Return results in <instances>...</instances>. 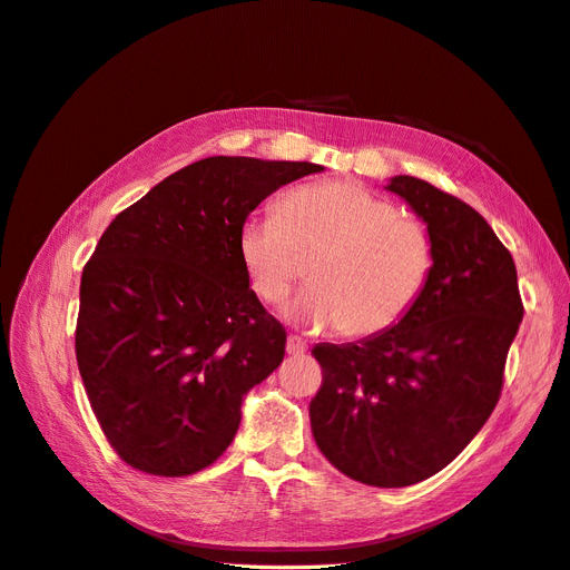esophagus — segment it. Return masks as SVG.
Instances as JSON below:
<instances>
[{
    "label": "esophagus",
    "mask_w": 570,
    "mask_h": 570,
    "mask_svg": "<svg viewBox=\"0 0 570 570\" xmlns=\"http://www.w3.org/2000/svg\"><path fill=\"white\" fill-rule=\"evenodd\" d=\"M305 342L298 337V334H288V340H286V352L291 354V356H301V354H305Z\"/></svg>",
    "instance_id": "34e87169"
}]
</instances>
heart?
Segmentation results:
<instances>
[{"label":"heart","mask_w":570,"mask_h":570,"mask_svg":"<svg viewBox=\"0 0 570 570\" xmlns=\"http://www.w3.org/2000/svg\"><path fill=\"white\" fill-rule=\"evenodd\" d=\"M238 253L265 303L282 301L301 276V257L315 255L311 286L286 305V315L311 327H342L348 337L395 327L433 269L429 230L352 180L298 187L276 214L245 218Z\"/></svg>","instance_id":"b5f03b06"}]
</instances>
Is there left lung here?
<instances>
[{"instance_id": "8db88e82", "label": "left lung", "mask_w": 570, "mask_h": 570, "mask_svg": "<svg viewBox=\"0 0 570 570\" xmlns=\"http://www.w3.org/2000/svg\"><path fill=\"white\" fill-rule=\"evenodd\" d=\"M387 189L429 226V284L395 327L313 348L323 385L311 426L342 474L400 489L441 472L487 424L524 308L513 255L484 216L412 175Z\"/></svg>"}]
</instances>
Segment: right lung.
<instances>
[{"instance_id":"1","label":"right lung","mask_w":570,"mask_h":570,"mask_svg":"<svg viewBox=\"0 0 570 570\" xmlns=\"http://www.w3.org/2000/svg\"><path fill=\"white\" fill-rule=\"evenodd\" d=\"M323 166L209 156L112 218L86 262L75 332L79 373L118 458L154 476L214 464L243 395L284 361L238 253L245 218Z\"/></svg>"}]
</instances>
